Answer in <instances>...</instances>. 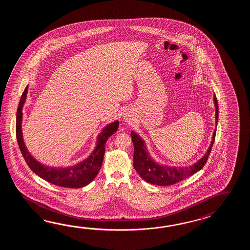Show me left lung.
I'll return each mask as SVG.
<instances>
[{
    "mask_svg": "<svg viewBox=\"0 0 250 250\" xmlns=\"http://www.w3.org/2000/svg\"><path fill=\"white\" fill-rule=\"evenodd\" d=\"M213 101L215 105V121L216 125L218 122V102L216 96H213ZM216 129L212 134V140L208 148L207 154L203 156L195 165L188 167H170L167 165H161L156 164L151 158L145 142L140 138L137 133L131 131L133 145H134V156L133 165L135 170H137L141 178L151 184L158 186H170L177 182L185 180L188 177L201 170L204 165L207 164L208 157L212 151V146L215 139Z\"/></svg>",
    "mask_w": 250,
    "mask_h": 250,
    "instance_id": "1",
    "label": "left lung"
}]
</instances>
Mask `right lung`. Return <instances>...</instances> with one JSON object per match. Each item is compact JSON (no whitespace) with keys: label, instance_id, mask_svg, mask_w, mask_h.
Masks as SVG:
<instances>
[{"label":"right lung","instance_id":"right-lung-1","mask_svg":"<svg viewBox=\"0 0 250 250\" xmlns=\"http://www.w3.org/2000/svg\"><path fill=\"white\" fill-rule=\"evenodd\" d=\"M27 93V86L22 94L17 110L16 137L21 152L28 167L40 178L56 186L72 188L86 186L96 178L98 171L101 169L107 139L117 131L119 127L118 121L109 124L104 128L97 138L98 140L96 149L89 157L82 163L69 168H52L44 166L34 159L31 154L28 153L22 138V107L26 101Z\"/></svg>","mask_w":250,"mask_h":250}]
</instances>
